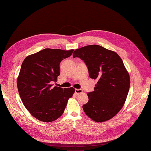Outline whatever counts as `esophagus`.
Masks as SVG:
<instances>
[{
	"label": "esophagus",
	"instance_id": "obj_1",
	"mask_svg": "<svg viewBox=\"0 0 151 151\" xmlns=\"http://www.w3.org/2000/svg\"><path fill=\"white\" fill-rule=\"evenodd\" d=\"M75 92L76 95H79V94H80L83 92V90L81 89H76L75 90Z\"/></svg>",
	"mask_w": 151,
	"mask_h": 151
}]
</instances>
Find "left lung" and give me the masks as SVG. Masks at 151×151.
I'll return each instance as SVG.
<instances>
[{"label":"left lung","instance_id":"8db88e82","mask_svg":"<svg viewBox=\"0 0 151 151\" xmlns=\"http://www.w3.org/2000/svg\"><path fill=\"white\" fill-rule=\"evenodd\" d=\"M73 58L83 60L89 77L98 80L89 101L83 105L84 113L96 122L113 117L122 108L130 88V76L122 60L116 52L97 45L76 50Z\"/></svg>","mask_w":151,"mask_h":151}]
</instances>
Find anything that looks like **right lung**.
Here are the masks:
<instances>
[{"mask_svg": "<svg viewBox=\"0 0 151 151\" xmlns=\"http://www.w3.org/2000/svg\"><path fill=\"white\" fill-rule=\"evenodd\" d=\"M73 50L46 48L28 55L24 60L17 80L24 105L42 122H52L64 111L75 89H63L52 83L60 75V63L70 57Z\"/></svg>", "mask_w": 151, "mask_h": 151, "instance_id": "obj_1", "label": "right lung"}]
</instances>
